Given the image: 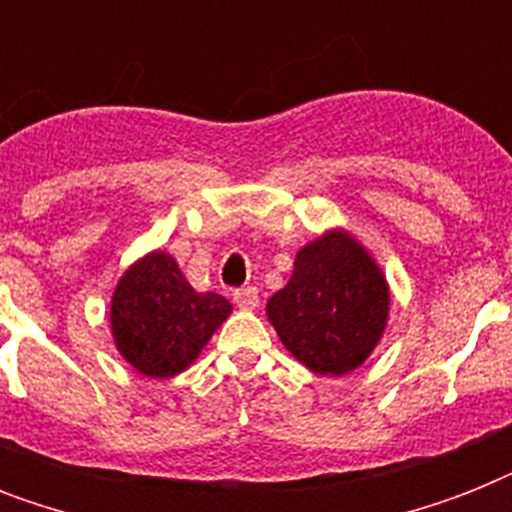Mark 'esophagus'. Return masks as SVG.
I'll list each match as a JSON object with an SVG mask.
<instances>
[{
  "mask_svg": "<svg viewBox=\"0 0 512 512\" xmlns=\"http://www.w3.org/2000/svg\"><path fill=\"white\" fill-rule=\"evenodd\" d=\"M233 303L239 305L241 311H255L257 303H260V295H257L255 287H244L233 292Z\"/></svg>",
  "mask_w": 512,
  "mask_h": 512,
  "instance_id": "1",
  "label": "esophagus"
}]
</instances>
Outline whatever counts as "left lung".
Masks as SVG:
<instances>
[{
  "instance_id": "1",
  "label": "left lung",
  "mask_w": 512,
  "mask_h": 512,
  "mask_svg": "<svg viewBox=\"0 0 512 512\" xmlns=\"http://www.w3.org/2000/svg\"><path fill=\"white\" fill-rule=\"evenodd\" d=\"M265 311L300 364L340 377L377 348L388 324V281L350 233L327 231L297 252L292 279Z\"/></svg>"
}]
</instances>
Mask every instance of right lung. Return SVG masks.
<instances>
[{
    "mask_svg": "<svg viewBox=\"0 0 512 512\" xmlns=\"http://www.w3.org/2000/svg\"><path fill=\"white\" fill-rule=\"evenodd\" d=\"M231 303L196 292L167 252H148L130 265L111 297V332L124 361L146 377H175L196 361Z\"/></svg>",
    "mask_w": 512,
    "mask_h": 512,
    "instance_id": "obj_1",
    "label": "right lung"
}]
</instances>
